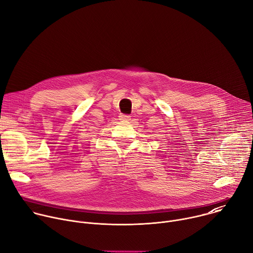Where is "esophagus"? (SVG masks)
Returning <instances> with one entry per match:
<instances>
[{"label": "esophagus", "mask_w": 253, "mask_h": 253, "mask_svg": "<svg viewBox=\"0 0 253 253\" xmlns=\"http://www.w3.org/2000/svg\"><path fill=\"white\" fill-rule=\"evenodd\" d=\"M119 117H120V120H123V121H128L131 118L130 115H125V114H121Z\"/></svg>", "instance_id": "obj_1"}]
</instances>
